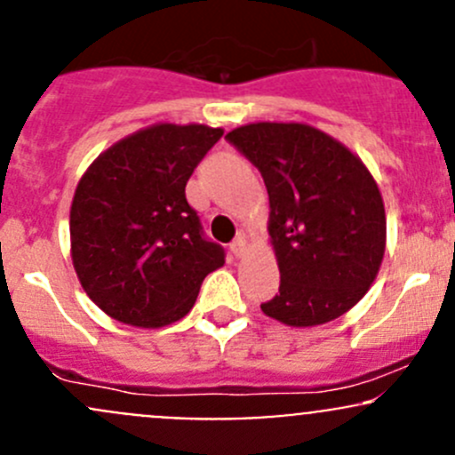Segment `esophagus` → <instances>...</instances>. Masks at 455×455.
I'll list each match as a JSON object with an SVG mask.
<instances>
[{
	"instance_id": "34e87169",
	"label": "esophagus",
	"mask_w": 455,
	"mask_h": 455,
	"mask_svg": "<svg viewBox=\"0 0 455 455\" xmlns=\"http://www.w3.org/2000/svg\"><path fill=\"white\" fill-rule=\"evenodd\" d=\"M244 251H246V240L242 235L235 237V240L231 242V253L235 257H242L244 255Z\"/></svg>"
}]
</instances>
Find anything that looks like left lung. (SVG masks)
<instances>
[{
    "label": "left lung",
    "instance_id": "1",
    "mask_svg": "<svg viewBox=\"0 0 455 455\" xmlns=\"http://www.w3.org/2000/svg\"><path fill=\"white\" fill-rule=\"evenodd\" d=\"M227 140L259 169L270 200L279 292L261 304L286 325L328 323L368 292L385 253V209L365 164L301 123H253Z\"/></svg>",
    "mask_w": 455,
    "mask_h": 455
}]
</instances>
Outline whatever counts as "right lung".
Masks as SVG:
<instances>
[{"instance_id": "add662e5", "label": "right lung", "mask_w": 455, "mask_h": 455, "mask_svg": "<svg viewBox=\"0 0 455 455\" xmlns=\"http://www.w3.org/2000/svg\"><path fill=\"white\" fill-rule=\"evenodd\" d=\"M206 125L147 127L92 163L70 211L72 261L103 313L160 328L194 308L202 282L224 266L185 187L222 139Z\"/></svg>"}]
</instances>
